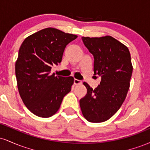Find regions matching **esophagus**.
I'll return each mask as SVG.
<instances>
[{"label":"esophagus","instance_id":"esophagus-1","mask_svg":"<svg viewBox=\"0 0 150 150\" xmlns=\"http://www.w3.org/2000/svg\"><path fill=\"white\" fill-rule=\"evenodd\" d=\"M81 84H82V81L77 80V79H75V80H74V85H81Z\"/></svg>","mask_w":150,"mask_h":150}]
</instances>
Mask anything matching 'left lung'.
<instances>
[{"label": "left lung", "instance_id": "1", "mask_svg": "<svg viewBox=\"0 0 150 150\" xmlns=\"http://www.w3.org/2000/svg\"><path fill=\"white\" fill-rule=\"evenodd\" d=\"M82 39L94 56V75L101 80L94 89L84 82L87 92L80 106L88 121L101 123L111 118L125 101L132 73L131 57L128 47L111 36Z\"/></svg>", "mask_w": 150, "mask_h": 150}]
</instances>
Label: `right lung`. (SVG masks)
<instances>
[{"label":"right lung","mask_w":150,"mask_h":150,"mask_svg":"<svg viewBox=\"0 0 150 150\" xmlns=\"http://www.w3.org/2000/svg\"><path fill=\"white\" fill-rule=\"evenodd\" d=\"M77 37L49 27L22 42L15 63L18 88L23 103L36 116L49 118L54 115L71 90L73 77L55 76L50 72L53 65L61 62L65 46Z\"/></svg>","instance_id":"obj_1"}]
</instances>
